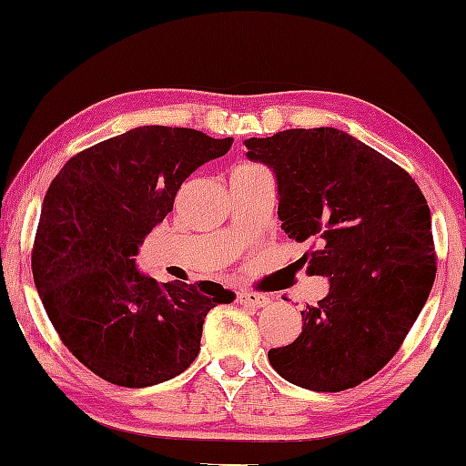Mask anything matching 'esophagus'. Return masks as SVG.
<instances>
[{
    "instance_id": "obj_1",
    "label": "esophagus",
    "mask_w": 466,
    "mask_h": 466,
    "mask_svg": "<svg viewBox=\"0 0 466 466\" xmlns=\"http://www.w3.org/2000/svg\"><path fill=\"white\" fill-rule=\"evenodd\" d=\"M238 303L246 305V308H265V305L271 303V299L267 295H260V292L239 290L238 292Z\"/></svg>"
}]
</instances>
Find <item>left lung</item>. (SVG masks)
I'll use <instances>...</instances> for the list:
<instances>
[{
    "label": "left lung",
    "mask_w": 466,
    "mask_h": 466,
    "mask_svg": "<svg viewBox=\"0 0 466 466\" xmlns=\"http://www.w3.org/2000/svg\"><path fill=\"white\" fill-rule=\"evenodd\" d=\"M246 148L276 171L282 228L309 244L299 263L330 282L301 311V335L269 350L271 367L316 392L359 386L399 352L435 282L429 203L403 167L330 127Z\"/></svg>",
    "instance_id": "obj_1"
}]
</instances>
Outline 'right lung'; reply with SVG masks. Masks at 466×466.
<instances>
[{
	"label": "right lung",
	"mask_w": 466,
	"mask_h": 466,
	"mask_svg": "<svg viewBox=\"0 0 466 466\" xmlns=\"http://www.w3.org/2000/svg\"><path fill=\"white\" fill-rule=\"evenodd\" d=\"M231 144L137 127L74 155L50 182L31 250L35 289L63 346L101 380L146 388L180 375L208 311L235 299L216 282H157L133 258L182 182Z\"/></svg>",
	"instance_id": "1"
}]
</instances>
